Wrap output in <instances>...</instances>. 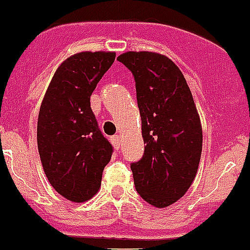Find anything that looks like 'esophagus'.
Segmentation results:
<instances>
[{"label": "esophagus", "instance_id": "obj_1", "mask_svg": "<svg viewBox=\"0 0 250 250\" xmlns=\"http://www.w3.org/2000/svg\"><path fill=\"white\" fill-rule=\"evenodd\" d=\"M110 140H111V143H112V145L115 146V149L119 150V147H120V136L119 135L111 136V138H110Z\"/></svg>", "mask_w": 250, "mask_h": 250}]
</instances>
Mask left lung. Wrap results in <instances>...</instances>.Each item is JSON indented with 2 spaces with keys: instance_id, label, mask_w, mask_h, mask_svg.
Returning <instances> with one entry per match:
<instances>
[{
  "instance_id": "left-lung-1",
  "label": "left lung",
  "mask_w": 250,
  "mask_h": 250,
  "mask_svg": "<svg viewBox=\"0 0 250 250\" xmlns=\"http://www.w3.org/2000/svg\"><path fill=\"white\" fill-rule=\"evenodd\" d=\"M141 116L144 155L131 163L136 191L156 208L175 203L190 188L203 146L200 119L178 66L155 52H126Z\"/></svg>"
}]
</instances>
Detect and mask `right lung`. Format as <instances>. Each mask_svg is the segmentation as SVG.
I'll use <instances>...</instances> for the list:
<instances>
[{
	"label": "right lung",
	"mask_w": 250,
	"mask_h": 250,
	"mask_svg": "<svg viewBox=\"0 0 250 250\" xmlns=\"http://www.w3.org/2000/svg\"><path fill=\"white\" fill-rule=\"evenodd\" d=\"M114 60V52L68 57L55 72L40 107L37 146L43 170L55 190L71 202H86L98 193L114 151L90 105Z\"/></svg>",
	"instance_id": "obj_1"
}]
</instances>
